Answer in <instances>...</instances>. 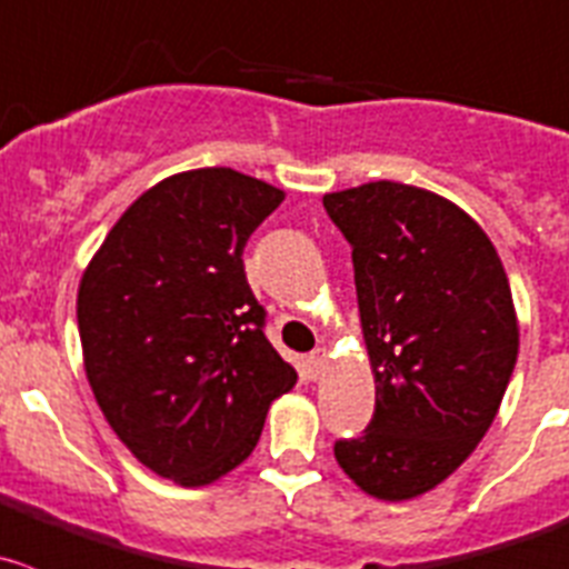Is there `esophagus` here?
<instances>
[{"label": "esophagus", "instance_id": "esophagus-1", "mask_svg": "<svg viewBox=\"0 0 569 569\" xmlns=\"http://www.w3.org/2000/svg\"><path fill=\"white\" fill-rule=\"evenodd\" d=\"M306 367H308V372H311V378H319V375H322V369L328 367V350H322V347H319V350H313L311 356H306Z\"/></svg>", "mask_w": 569, "mask_h": 569}]
</instances>
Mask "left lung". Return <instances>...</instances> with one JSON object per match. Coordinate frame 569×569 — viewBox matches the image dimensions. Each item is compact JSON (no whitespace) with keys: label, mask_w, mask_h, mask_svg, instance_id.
Wrapping results in <instances>:
<instances>
[{"label":"left lung","mask_w":569,"mask_h":569,"mask_svg":"<svg viewBox=\"0 0 569 569\" xmlns=\"http://www.w3.org/2000/svg\"><path fill=\"white\" fill-rule=\"evenodd\" d=\"M352 247L375 413L333 453L378 500H411L453 476L506 395L520 350L509 278L481 224L417 186L375 180L325 194Z\"/></svg>","instance_id":"8db88e82"}]
</instances>
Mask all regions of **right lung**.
<instances>
[{"label": "right lung", "mask_w": 569, "mask_h": 569, "mask_svg": "<svg viewBox=\"0 0 569 569\" xmlns=\"http://www.w3.org/2000/svg\"><path fill=\"white\" fill-rule=\"evenodd\" d=\"M283 191L228 167L138 197L77 291L88 383L124 448L180 487L219 481L256 450L297 372L263 336L247 239Z\"/></svg>", "instance_id": "obj_1"}]
</instances>
